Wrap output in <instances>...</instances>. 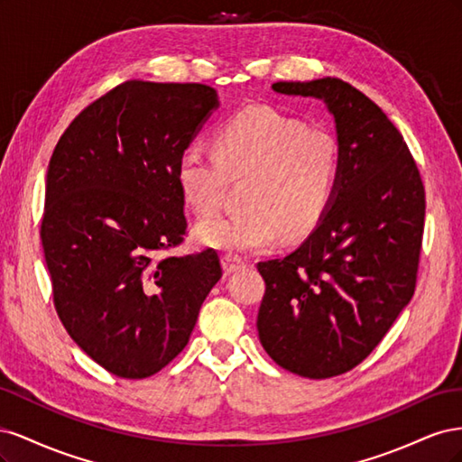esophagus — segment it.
I'll return each instance as SVG.
<instances>
[{
    "mask_svg": "<svg viewBox=\"0 0 462 462\" xmlns=\"http://www.w3.org/2000/svg\"><path fill=\"white\" fill-rule=\"evenodd\" d=\"M221 263H223V270H226V273H233V272H236V270H241L243 265H245V262H243L241 258L231 256V254L223 256V258H221Z\"/></svg>",
    "mask_w": 462,
    "mask_h": 462,
    "instance_id": "esophagus-1",
    "label": "esophagus"
}]
</instances>
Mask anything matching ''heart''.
<instances>
[{
    "label": "heart",
    "mask_w": 462,
    "mask_h": 462,
    "mask_svg": "<svg viewBox=\"0 0 462 462\" xmlns=\"http://www.w3.org/2000/svg\"><path fill=\"white\" fill-rule=\"evenodd\" d=\"M214 153L189 146L177 162V185L199 216L214 214L231 180L248 177L241 214L197 223L199 245L229 254L270 250L310 233L331 206L341 170L339 141L268 106L236 111L214 133Z\"/></svg>",
    "instance_id": "b5f03b06"
}]
</instances>
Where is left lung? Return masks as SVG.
Masks as SVG:
<instances>
[{"instance_id": "1", "label": "left lung", "mask_w": 462, "mask_h": 462, "mask_svg": "<svg viewBox=\"0 0 462 462\" xmlns=\"http://www.w3.org/2000/svg\"><path fill=\"white\" fill-rule=\"evenodd\" d=\"M272 88L326 104L341 170L329 209L304 243L258 262V337L282 368L326 380L360 365L411 302L424 185L395 125L348 82L324 77Z\"/></svg>"}]
</instances>
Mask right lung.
Masks as SVG:
<instances>
[{"label":"right lung","instance_id":"1","mask_svg":"<svg viewBox=\"0 0 462 462\" xmlns=\"http://www.w3.org/2000/svg\"><path fill=\"white\" fill-rule=\"evenodd\" d=\"M217 107L212 87L129 80L80 111L53 150L40 239L55 310L119 377L170 365L221 277L212 248L165 254L187 231L177 162Z\"/></svg>","mask_w":462,"mask_h":462}]
</instances>
